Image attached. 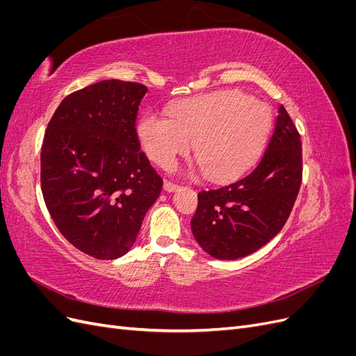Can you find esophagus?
<instances>
[{"label":"esophagus","mask_w":356,"mask_h":356,"mask_svg":"<svg viewBox=\"0 0 356 356\" xmlns=\"http://www.w3.org/2000/svg\"><path fill=\"white\" fill-rule=\"evenodd\" d=\"M163 188H165L166 191L172 193V191H177V190L179 188V186H178V184H175V182H170V181H165V184H163Z\"/></svg>","instance_id":"34e87169"}]
</instances>
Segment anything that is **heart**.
Listing matches in <instances>:
<instances>
[{
  "label": "heart",
  "mask_w": 356,
  "mask_h": 356,
  "mask_svg": "<svg viewBox=\"0 0 356 356\" xmlns=\"http://www.w3.org/2000/svg\"><path fill=\"white\" fill-rule=\"evenodd\" d=\"M169 118L147 114L138 135L149 160L174 168L193 145L203 175L224 181L241 175L261 153L272 131L268 105L238 90L200 95L175 104Z\"/></svg>",
  "instance_id": "1"
}]
</instances>
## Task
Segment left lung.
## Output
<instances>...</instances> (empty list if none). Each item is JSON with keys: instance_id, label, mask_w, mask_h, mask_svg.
<instances>
[{"instance_id": "left-lung-1", "label": "left lung", "mask_w": 356, "mask_h": 356, "mask_svg": "<svg viewBox=\"0 0 356 356\" xmlns=\"http://www.w3.org/2000/svg\"><path fill=\"white\" fill-rule=\"evenodd\" d=\"M301 175L300 134L281 105L260 163L239 179L199 193L193 236L204 252L218 260H238L255 252L282 230Z\"/></svg>"}]
</instances>
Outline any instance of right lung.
<instances>
[{
  "label": "right lung",
  "instance_id": "1",
  "mask_svg": "<svg viewBox=\"0 0 356 356\" xmlns=\"http://www.w3.org/2000/svg\"><path fill=\"white\" fill-rule=\"evenodd\" d=\"M144 84L104 80L68 95L50 118L41 147V191L71 245L98 260L134 246L163 179L136 134Z\"/></svg>",
  "mask_w": 356,
  "mask_h": 356
}]
</instances>
